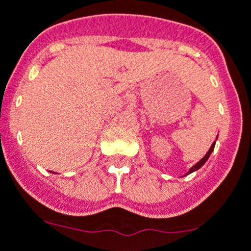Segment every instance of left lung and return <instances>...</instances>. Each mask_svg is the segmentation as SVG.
Wrapping results in <instances>:
<instances>
[{
  "label": "left lung",
  "mask_w": 251,
  "mask_h": 251,
  "mask_svg": "<svg viewBox=\"0 0 251 251\" xmlns=\"http://www.w3.org/2000/svg\"><path fill=\"white\" fill-rule=\"evenodd\" d=\"M214 146H215V142H214V143H213V144H211V147H210V149H209V151H208V153H206V154H205V155H204V157H203V158H201V160H199V162H198V163H197V164H195V165H193V167H192V168H190V171H189V172H188V174L193 173V172H194V171H198V169H199V168H201V165H203V164H204V163H205V162H206V160H208V158H209V157H210V154H211V151H214Z\"/></svg>",
  "instance_id": "8db88e82"
}]
</instances>
